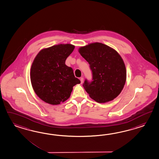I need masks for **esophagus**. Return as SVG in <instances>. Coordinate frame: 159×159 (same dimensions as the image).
Listing matches in <instances>:
<instances>
[{"label":"esophagus","instance_id":"34e87169","mask_svg":"<svg viewBox=\"0 0 159 159\" xmlns=\"http://www.w3.org/2000/svg\"><path fill=\"white\" fill-rule=\"evenodd\" d=\"M80 81H81V83L82 84V83H83V82H84V78H80Z\"/></svg>","mask_w":159,"mask_h":159}]
</instances>
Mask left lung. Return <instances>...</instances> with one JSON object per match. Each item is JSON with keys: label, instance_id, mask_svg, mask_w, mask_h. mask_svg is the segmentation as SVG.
Segmentation results:
<instances>
[{"label": "left lung", "instance_id": "obj_1", "mask_svg": "<svg viewBox=\"0 0 159 159\" xmlns=\"http://www.w3.org/2000/svg\"><path fill=\"white\" fill-rule=\"evenodd\" d=\"M79 52L89 63L92 72V81L86 79L83 84L90 97L99 103L116 98L126 80V67L120 55L100 43L81 47Z\"/></svg>", "mask_w": 159, "mask_h": 159}]
</instances>
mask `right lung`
I'll list each match as a JSON object with an SVG mask.
<instances>
[{
	"label": "right lung",
	"mask_w": 159,
	"mask_h": 159,
	"mask_svg": "<svg viewBox=\"0 0 159 159\" xmlns=\"http://www.w3.org/2000/svg\"><path fill=\"white\" fill-rule=\"evenodd\" d=\"M75 46L58 44L41 50L30 69V81L37 96L44 102L57 105L70 98L74 85L81 81L73 70L66 65L67 57Z\"/></svg>",
	"instance_id": "1"
}]
</instances>
